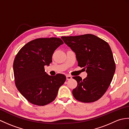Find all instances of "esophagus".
<instances>
[{"instance_id": "obj_1", "label": "esophagus", "mask_w": 129, "mask_h": 129, "mask_svg": "<svg viewBox=\"0 0 129 129\" xmlns=\"http://www.w3.org/2000/svg\"><path fill=\"white\" fill-rule=\"evenodd\" d=\"M72 79V77L70 75H67V80H71Z\"/></svg>"}]
</instances>
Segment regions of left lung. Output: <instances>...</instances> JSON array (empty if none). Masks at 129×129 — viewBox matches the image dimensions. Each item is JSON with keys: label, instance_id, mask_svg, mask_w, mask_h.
<instances>
[{"label": "left lung", "instance_id": "left-lung-1", "mask_svg": "<svg viewBox=\"0 0 129 129\" xmlns=\"http://www.w3.org/2000/svg\"><path fill=\"white\" fill-rule=\"evenodd\" d=\"M61 38L75 53L78 66L86 68L87 74L83 80L79 76L73 77L77 82L73 90L74 98L84 103L98 100L109 87L115 71L109 45L91 34Z\"/></svg>", "mask_w": 129, "mask_h": 129}]
</instances>
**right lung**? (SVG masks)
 <instances>
[{"label": "right lung", "instance_id": "add662e5", "mask_svg": "<svg viewBox=\"0 0 129 129\" xmlns=\"http://www.w3.org/2000/svg\"><path fill=\"white\" fill-rule=\"evenodd\" d=\"M63 42L58 38H38L26 44L14 59L13 70L18 90L31 103L45 106L55 100L66 76L48 75L44 66L52 62V55Z\"/></svg>", "mask_w": 129, "mask_h": 129}]
</instances>
